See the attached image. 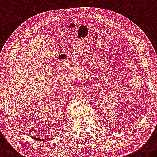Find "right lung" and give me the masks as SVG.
I'll return each instance as SVG.
<instances>
[{
    "mask_svg": "<svg viewBox=\"0 0 157 157\" xmlns=\"http://www.w3.org/2000/svg\"><path fill=\"white\" fill-rule=\"evenodd\" d=\"M33 139H36V140H38V141H46V140H52V138H51V139H41V138H33Z\"/></svg>",
    "mask_w": 157,
    "mask_h": 157,
    "instance_id": "1",
    "label": "right lung"
}]
</instances>
